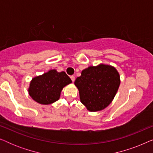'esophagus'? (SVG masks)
I'll return each mask as SVG.
<instances>
[{"instance_id":"esophagus-1","label":"esophagus","mask_w":153,"mask_h":153,"mask_svg":"<svg viewBox=\"0 0 153 153\" xmlns=\"http://www.w3.org/2000/svg\"><path fill=\"white\" fill-rule=\"evenodd\" d=\"M70 78H71V79H72V82H74V80H75V77H74V76H71Z\"/></svg>"}]
</instances>
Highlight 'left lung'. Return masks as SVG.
I'll list each match as a JSON object with an SVG mask.
<instances>
[{"label":"left lung","mask_w":153,"mask_h":153,"mask_svg":"<svg viewBox=\"0 0 153 153\" xmlns=\"http://www.w3.org/2000/svg\"><path fill=\"white\" fill-rule=\"evenodd\" d=\"M120 83V75L114 67L100 64L81 72L74 84L79 89L81 103L90 111L105 108L112 102Z\"/></svg>","instance_id":"1"}]
</instances>
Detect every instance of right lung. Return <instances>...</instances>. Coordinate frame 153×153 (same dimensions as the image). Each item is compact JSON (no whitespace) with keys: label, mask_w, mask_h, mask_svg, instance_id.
I'll return each instance as SVG.
<instances>
[{"label":"right lung","mask_w":153,"mask_h":153,"mask_svg":"<svg viewBox=\"0 0 153 153\" xmlns=\"http://www.w3.org/2000/svg\"><path fill=\"white\" fill-rule=\"evenodd\" d=\"M70 83L72 80L65 72L51 70L33 78L30 81L28 93L37 103L47 105L57 101L62 88Z\"/></svg>","instance_id":"obj_1"}]
</instances>
